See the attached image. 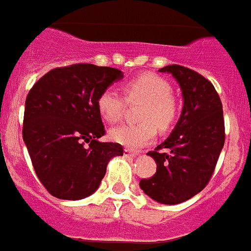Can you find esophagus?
Returning a JSON list of instances; mask_svg holds the SVG:
<instances>
[{
	"label": "esophagus",
	"mask_w": 251,
	"mask_h": 251,
	"mask_svg": "<svg viewBox=\"0 0 251 251\" xmlns=\"http://www.w3.org/2000/svg\"><path fill=\"white\" fill-rule=\"evenodd\" d=\"M137 155V152H134V151H130L128 150V149H126L124 150V156H128V158H134Z\"/></svg>",
	"instance_id": "obj_1"
}]
</instances>
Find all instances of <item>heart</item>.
<instances>
[{"mask_svg":"<svg viewBox=\"0 0 251 251\" xmlns=\"http://www.w3.org/2000/svg\"><path fill=\"white\" fill-rule=\"evenodd\" d=\"M123 92L124 97L118 91L107 88L97 99L99 113L107 123L121 121L126 101L141 103L137 115L140 123L111 128L109 136L114 142L136 150L150 144L156 136V129L167 132L177 121L178 102L169 83L160 76L144 74L124 84Z\"/></svg>","mask_w":251,"mask_h":251,"instance_id":"heart-1","label":"heart"}]
</instances>
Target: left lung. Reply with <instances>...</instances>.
<instances>
[{"label": "left lung", "mask_w": 251, "mask_h": 251, "mask_svg": "<svg viewBox=\"0 0 251 251\" xmlns=\"http://www.w3.org/2000/svg\"><path fill=\"white\" fill-rule=\"evenodd\" d=\"M159 72L175 76L183 107L171 136L148 152L156 161V173L141 179L140 187L155 201L175 205L208 185L225 145V119L218 93L201 74L181 65Z\"/></svg>", "instance_id": "1"}]
</instances>
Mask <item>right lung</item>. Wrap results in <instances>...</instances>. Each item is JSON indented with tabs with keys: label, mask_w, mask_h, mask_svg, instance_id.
Returning a JSON list of instances; mask_svg holds the SVG:
<instances>
[{
	"label": "right lung",
	"mask_w": 251,
	"mask_h": 251,
	"mask_svg": "<svg viewBox=\"0 0 251 251\" xmlns=\"http://www.w3.org/2000/svg\"><path fill=\"white\" fill-rule=\"evenodd\" d=\"M121 70L93 64L56 68L41 78L25 100L23 140L37 177L52 196L80 200L92 195L107 163L122 145L100 142L105 134L97 99Z\"/></svg>",
	"instance_id": "1"
}]
</instances>
